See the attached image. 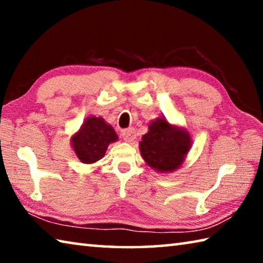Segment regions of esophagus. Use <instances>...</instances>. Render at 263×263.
<instances>
[{
    "instance_id": "34e87169",
    "label": "esophagus",
    "mask_w": 263,
    "mask_h": 263,
    "mask_svg": "<svg viewBox=\"0 0 263 263\" xmlns=\"http://www.w3.org/2000/svg\"><path fill=\"white\" fill-rule=\"evenodd\" d=\"M123 140L126 141V142H132L135 141L136 137H137V133H136V130L133 127H130V128H126V130H124L123 133Z\"/></svg>"
}]
</instances>
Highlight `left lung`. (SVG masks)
I'll list each match as a JSON object with an SVG mask.
<instances>
[{"instance_id": "8db88e82", "label": "left lung", "mask_w": 263, "mask_h": 263, "mask_svg": "<svg viewBox=\"0 0 263 263\" xmlns=\"http://www.w3.org/2000/svg\"><path fill=\"white\" fill-rule=\"evenodd\" d=\"M191 142L190 133L184 127L171 124L161 116L149 123L148 132L141 137L139 149L151 168L167 174L182 166Z\"/></svg>"}]
</instances>
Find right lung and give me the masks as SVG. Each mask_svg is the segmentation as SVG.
Listing matches in <instances>:
<instances>
[{
  "label": "right lung",
  "mask_w": 263,
  "mask_h": 263,
  "mask_svg": "<svg viewBox=\"0 0 263 263\" xmlns=\"http://www.w3.org/2000/svg\"><path fill=\"white\" fill-rule=\"evenodd\" d=\"M118 140L115 128L102 117L90 116L70 137V144L82 163H95L104 157L108 146Z\"/></svg>",
  "instance_id": "right-lung-1"
}]
</instances>
